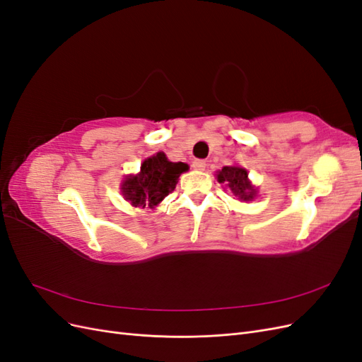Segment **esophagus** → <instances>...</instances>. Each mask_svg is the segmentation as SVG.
Returning a JSON list of instances; mask_svg holds the SVG:
<instances>
[{
    "label": "esophagus",
    "instance_id": "esophagus-1",
    "mask_svg": "<svg viewBox=\"0 0 362 362\" xmlns=\"http://www.w3.org/2000/svg\"><path fill=\"white\" fill-rule=\"evenodd\" d=\"M192 166H193V169H196V170H204L206 164H205L204 160H194Z\"/></svg>",
    "mask_w": 362,
    "mask_h": 362
}]
</instances>
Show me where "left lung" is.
I'll use <instances>...</instances> for the list:
<instances>
[{
	"instance_id": "left-lung-1",
	"label": "left lung",
	"mask_w": 362,
	"mask_h": 362,
	"mask_svg": "<svg viewBox=\"0 0 362 362\" xmlns=\"http://www.w3.org/2000/svg\"><path fill=\"white\" fill-rule=\"evenodd\" d=\"M218 182H226L231 192L242 201H252L257 196V190L247 180V172L243 168L225 166L217 175Z\"/></svg>"
}]
</instances>
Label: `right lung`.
<instances>
[{
	"mask_svg": "<svg viewBox=\"0 0 362 362\" xmlns=\"http://www.w3.org/2000/svg\"><path fill=\"white\" fill-rule=\"evenodd\" d=\"M187 169L185 163H172L158 152L144 161L139 175L124 181L122 193L134 206H154L175 190L178 177Z\"/></svg>",
	"mask_w": 362,
	"mask_h": 362,
	"instance_id": "obj_1",
	"label": "right lung"
}]
</instances>
